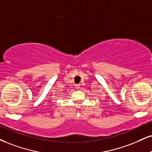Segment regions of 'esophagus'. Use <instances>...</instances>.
<instances>
[{
	"instance_id": "34e87169",
	"label": "esophagus",
	"mask_w": 152,
	"mask_h": 152,
	"mask_svg": "<svg viewBox=\"0 0 152 152\" xmlns=\"http://www.w3.org/2000/svg\"><path fill=\"white\" fill-rule=\"evenodd\" d=\"M75 87H76V89H80V85H79V84H77V85H75Z\"/></svg>"
}]
</instances>
